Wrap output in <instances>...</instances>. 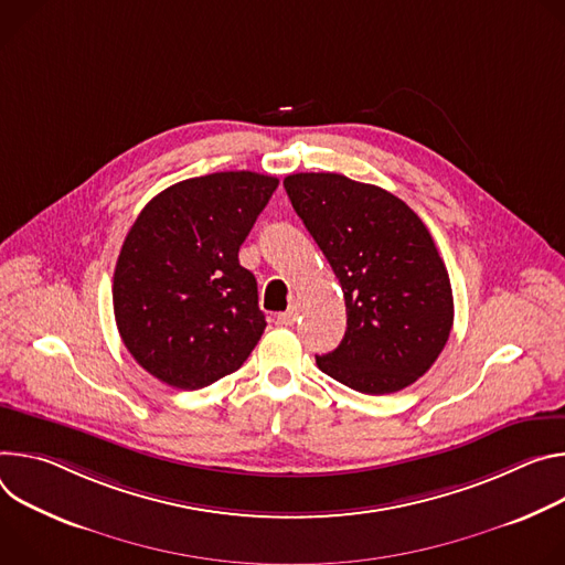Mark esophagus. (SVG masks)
<instances>
[{
	"label": "esophagus",
	"mask_w": 565,
	"mask_h": 565,
	"mask_svg": "<svg viewBox=\"0 0 565 565\" xmlns=\"http://www.w3.org/2000/svg\"><path fill=\"white\" fill-rule=\"evenodd\" d=\"M298 311H300V309H298V305H296V302H291L287 311H282V315H278V323H280V326H285V328L294 326V323H296V319H298Z\"/></svg>",
	"instance_id": "1"
}]
</instances>
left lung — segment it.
<instances>
[{"label":"left lung","mask_w":565,"mask_h":565,"mask_svg":"<svg viewBox=\"0 0 565 565\" xmlns=\"http://www.w3.org/2000/svg\"><path fill=\"white\" fill-rule=\"evenodd\" d=\"M282 183L345 298V337L317 356L319 367L365 395L411 386L454 326L449 271L428 228L380 185L334 172H298Z\"/></svg>","instance_id":"obj_1"}]
</instances>
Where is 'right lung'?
I'll return each instance as SVG.
<instances>
[{
	"instance_id": "add662e5",
	"label": "right lung",
	"mask_w": 565,
	"mask_h": 565,
	"mask_svg": "<svg viewBox=\"0 0 565 565\" xmlns=\"http://www.w3.org/2000/svg\"><path fill=\"white\" fill-rule=\"evenodd\" d=\"M278 188L271 174L213 172L152 198L114 269V317L137 363L198 391L235 372L267 328L237 250Z\"/></svg>"
}]
</instances>
